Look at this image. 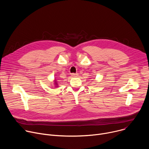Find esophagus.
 <instances>
[{
	"label": "esophagus",
	"mask_w": 149,
	"mask_h": 149,
	"mask_svg": "<svg viewBox=\"0 0 149 149\" xmlns=\"http://www.w3.org/2000/svg\"><path fill=\"white\" fill-rule=\"evenodd\" d=\"M71 76H72L73 77H76L78 76V74H77V73H72Z\"/></svg>",
	"instance_id": "esophagus-1"
}]
</instances>
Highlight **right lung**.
I'll return each instance as SVG.
<instances>
[{"instance_id":"right-lung-1","label":"right lung","mask_w":149,"mask_h":149,"mask_svg":"<svg viewBox=\"0 0 149 149\" xmlns=\"http://www.w3.org/2000/svg\"><path fill=\"white\" fill-rule=\"evenodd\" d=\"M56 82H57V81H55V85H56V86H57V83Z\"/></svg>"}]
</instances>
